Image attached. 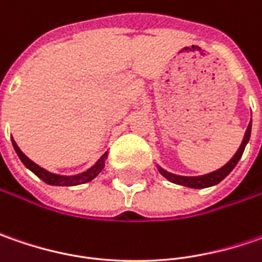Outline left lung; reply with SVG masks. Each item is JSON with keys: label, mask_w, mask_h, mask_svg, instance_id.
I'll return each mask as SVG.
<instances>
[{"label": "left lung", "mask_w": 262, "mask_h": 262, "mask_svg": "<svg viewBox=\"0 0 262 262\" xmlns=\"http://www.w3.org/2000/svg\"><path fill=\"white\" fill-rule=\"evenodd\" d=\"M249 136H251V122H249V125H248L247 128L245 137H244V140H242V144H241V147H239V150L235 153V156L232 157L225 166L220 167L219 170H214V172L208 173V175L178 176V175H173V173H169V172L163 170V169H160V167H159V172L165 176V178H167L170 182L178 184V185L189 186V188H207V186L216 185V184H219L220 181H223V179H225V178H226V176L233 170V167L236 166L237 162H239V159H241L242 155H244V150H245L247 143L249 141Z\"/></svg>", "instance_id": "8db88e82"}]
</instances>
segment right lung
<instances>
[{
  "label": "right lung",
  "instance_id": "right-lung-1",
  "mask_svg": "<svg viewBox=\"0 0 262 262\" xmlns=\"http://www.w3.org/2000/svg\"><path fill=\"white\" fill-rule=\"evenodd\" d=\"M13 146H14V150H15V153H17V156L20 157V160L23 162V165H25L27 169H30V170H32L37 178H40V179H42L43 182H46V184H49V185H56V186L80 185V184H86V182H89V181H92L93 178H96V176L102 172V169L105 167L106 157H107V153H105L103 156L97 160V163H96L95 166L92 167V169H89V170L84 172V173H81V175L59 176V175H54V173H49L48 170H45V169H42L40 166H37L36 163H33L29 157H26L25 155H23V151H21V150L18 148V146L14 143V140H13Z\"/></svg>",
  "mask_w": 262,
  "mask_h": 262
}]
</instances>
